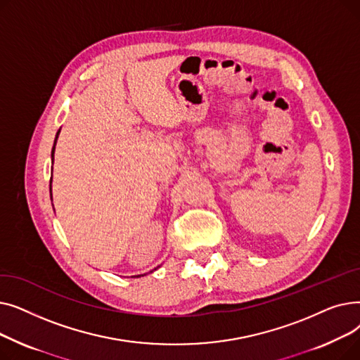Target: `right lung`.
<instances>
[{"label": "right lung", "instance_id": "obj_1", "mask_svg": "<svg viewBox=\"0 0 360 360\" xmlns=\"http://www.w3.org/2000/svg\"><path fill=\"white\" fill-rule=\"evenodd\" d=\"M58 134H60V131L56 132V137H55V143H53V147H52V162H53V151H55V144H56V139H58ZM51 182H52V178H51ZM49 191H51V185H49ZM51 197H52V194H51ZM136 277H140V276H136Z\"/></svg>", "mask_w": 360, "mask_h": 360}]
</instances>
